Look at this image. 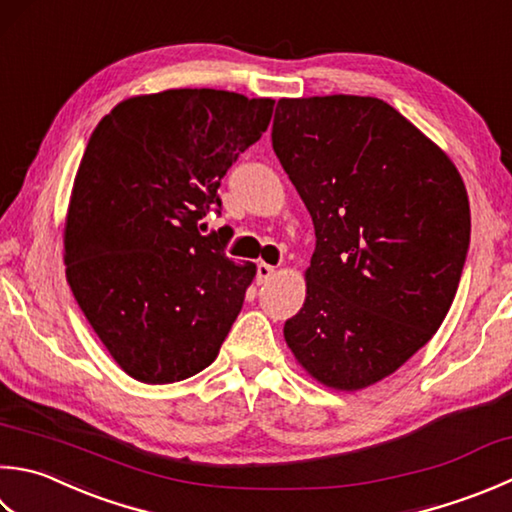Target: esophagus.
Wrapping results in <instances>:
<instances>
[{
    "label": "esophagus",
    "mask_w": 512,
    "mask_h": 512,
    "mask_svg": "<svg viewBox=\"0 0 512 512\" xmlns=\"http://www.w3.org/2000/svg\"><path fill=\"white\" fill-rule=\"evenodd\" d=\"M275 270H277L275 266H270V264H266V262H259V264H257V282H259V284L268 282V279L275 275Z\"/></svg>",
    "instance_id": "esophagus-1"
}]
</instances>
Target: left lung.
<instances>
[{"label":"left lung","instance_id":"obj_1","mask_svg":"<svg viewBox=\"0 0 512 512\" xmlns=\"http://www.w3.org/2000/svg\"><path fill=\"white\" fill-rule=\"evenodd\" d=\"M273 150L317 237L286 344L328 388L377 384L453 304L470 244L462 175L377 97L279 99Z\"/></svg>","mask_w":512,"mask_h":512}]
</instances>
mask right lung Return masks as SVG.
I'll return each instance as SVG.
<instances>
[{
  "mask_svg": "<svg viewBox=\"0 0 512 512\" xmlns=\"http://www.w3.org/2000/svg\"><path fill=\"white\" fill-rule=\"evenodd\" d=\"M275 99L173 88L119 102L97 124L64 226L70 290L119 368L173 384L215 362L255 264L224 253L230 228L199 233L222 208L226 170L253 146Z\"/></svg>",
  "mask_w": 512,
  "mask_h": 512,
  "instance_id": "add662e5",
  "label": "right lung"
}]
</instances>
